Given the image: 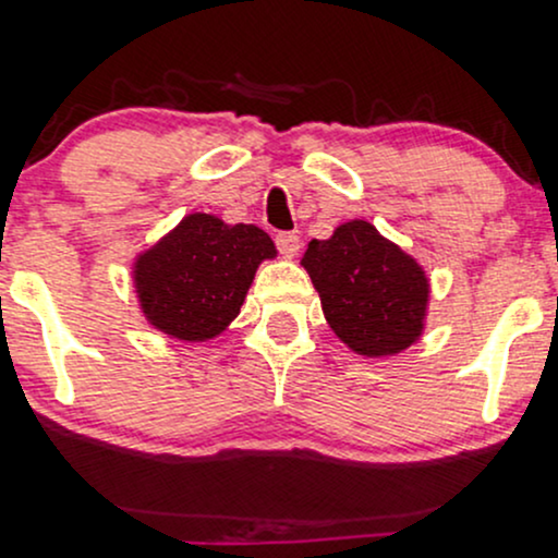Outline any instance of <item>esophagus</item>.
<instances>
[{
  "label": "esophagus",
  "instance_id": "34e87169",
  "mask_svg": "<svg viewBox=\"0 0 558 558\" xmlns=\"http://www.w3.org/2000/svg\"><path fill=\"white\" fill-rule=\"evenodd\" d=\"M275 246H278V252L283 254V257H296L299 248H301V241L296 233H291V230H283V233L275 235Z\"/></svg>",
  "mask_w": 558,
  "mask_h": 558
}]
</instances>
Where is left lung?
Segmentation results:
<instances>
[{"instance_id": "1", "label": "left lung", "mask_w": 558, "mask_h": 558, "mask_svg": "<svg viewBox=\"0 0 558 558\" xmlns=\"http://www.w3.org/2000/svg\"><path fill=\"white\" fill-rule=\"evenodd\" d=\"M301 265L310 272L325 319L362 356H388L412 345L427 310L425 272L364 220L310 241Z\"/></svg>"}]
</instances>
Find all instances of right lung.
Listing matches in <instances>:
<instances>
[{"label":"right lung","instance_id":"add662e5","mask_svg":"<svg viewBox=\"0 0 558 558\" xmlns=\"http://www.w3.org/2000/svg\"><path fill=\"white\" fill-rule=\"evenodd\" d=\"M275 243L257 226H226L213 215H189L136 262L141 310L181 341H207L241 312L262 259Z\"/></svg>","mask_w":558,"mask_h":558}]
</instances>
